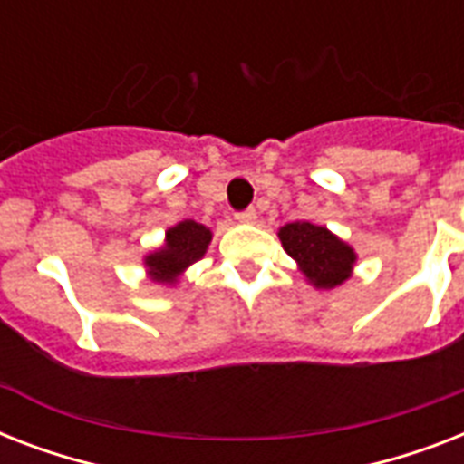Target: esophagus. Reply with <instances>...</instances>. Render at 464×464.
I'll list each match as a JSON object with an SVG mask.
<instances>
[{
  "label": "esophagus",
  "mask_w": 464,
  "mask_h": 464,
  "mask_svg": "<svg viewBox=\"0 0 464 464\" xmlns=\"http://www.w3.org/2000/svg\"><path fill=\"white\" fill-rule=\"evenodd\" d=\"M236 218H238L240 224H253L255 218H257V211L250 207V209H243V211H236Z\"/></svg>",
  "instance_id": "1"
}]
</instances>
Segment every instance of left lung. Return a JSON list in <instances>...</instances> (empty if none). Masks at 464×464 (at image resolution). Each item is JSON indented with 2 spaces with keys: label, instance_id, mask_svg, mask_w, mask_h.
<instances>
[{
  "label": "left lung",
  "instance_id": "1",
  "mask_svg": "<svg viewBox=\"0 0 464 464\" xmlns=\"http://www.w3.org/2000/svg\"><path fill=\"white\" fill-rule=\"evenodd\" d=\"M284 250L298 262L304 275L320 289H332L349 279L356 255L323 226L294 221L279 231Z\"/></svg>",
  "mask_w": 464,
  "mask_h": 464
}]
</instances>
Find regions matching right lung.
Masks as SVG:
<instances>
[{
  "mask_svg": "<svg viewBox=\"0 0 464 464\" xmlns=\"http://www.w3.org/2000/svg\"><path fill=\"white\" fill-rule=\"evenodd\" d=\"M211 233L197 221H182L166 233V246L149 255L147 265L156 282H175L182 269L207 253Z\"/></svg>",
  "mask_w": 464,
  "mask_h": 464,
  "instance_id": "obj_1",
  "label": "right lung"
}]
</instances>
